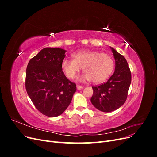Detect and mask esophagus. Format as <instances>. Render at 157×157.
Segmentation results:
<instances>
[{
    "instance_id": "1",
    "label": "esophagus",
    "mask_w": 157,
    "mask_h": 157,
    "mask_svg": "<svg viewBox=\"0 0 157 157\" xmlns=\"http://www.w3.org/2000/svg\"><path fill=\"white\" fill-rule=\"evenodd\" d=\"M84 87L83 86H80V85H77V89L78 90H82V88H83Z\"/></svg>"
}]
</instances>
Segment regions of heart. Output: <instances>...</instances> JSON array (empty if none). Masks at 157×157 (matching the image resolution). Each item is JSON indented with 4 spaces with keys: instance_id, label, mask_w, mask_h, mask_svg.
Here are the masks:
<instances>
[{
    "instance_id": "1",
    "label": "heart",
    "mask_w": 157,
    "mask_h": 157,
    "mask_svg": "<svg viewBox=\"0 0 157 157\" xmlns=\"http://www.w3.org/2000/svg\"><path fill=\"white\" fill-rule=\"evenodd\" d=\"M73 59L65 58L61 63L64 73L73 78L82 68L84 74L77 77L80 82L91 80L94 84L105 81L112 73L115 63L112 57L100 52L84 50L73 54Z\"/></svg>"
}]
</instances>
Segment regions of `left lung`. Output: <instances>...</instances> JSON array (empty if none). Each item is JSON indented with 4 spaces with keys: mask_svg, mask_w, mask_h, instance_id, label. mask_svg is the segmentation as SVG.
Masks as SVG:
<instances>
[{
    "mask_svg": "<svg viewBox=\"0 0 157 157\" xmlns=\"http://www.w3.org/2000/svg\"><path fill=\"white\" fill-rule=\"evenodd\" d=\"M115 60V72L105 83L92 86V105L98 110L109 113L121 107L126 100L131 84V72L124 57L112 47Z\"/></svg>",
    "mask_w": 157,
    "mask_h": 157,
    "instance_id": "1",
    "label": "left lung"
}]
</instances>
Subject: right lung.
Wrapping results in <instances>:
<instances>
[{"mask_svg":"<svg viewBox=\"0 0 157 157\" xmlns=\"http://www.w3.org/2000/svg\"><path fill=\"white\" fill-rule=\"evenodd\" d=\"M65 52L59 48H44L27 65V94L35 107L47 117L61 115L77 90L76 84L68 80L62 71L61 63Z\"/></svg>","mask_w":157,"mask_h":157,"instance_id":"obj_1","label":"right lung"}]
</instances>
